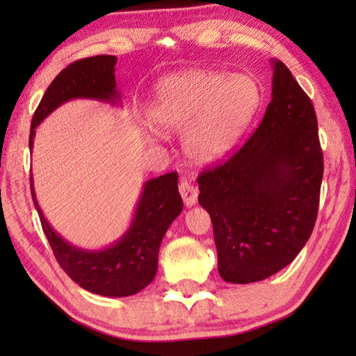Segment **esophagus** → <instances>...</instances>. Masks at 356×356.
Listing matches in <instances>:
<instances>
[{
    "instance_id": "esophagus-1",
    "label": "esophagus",
    "mask_w": 356,
    "mask_h": 356,
    "mask_svg": "<svg viewBox=\"0 0 356 356\" xmlns=\"http://www.w3.org/2000/svg\"><path fill=\"white\" fill-rule=\"evenodd\" d=\"M179 194H181L183 201L188 207H193L197 202V189L188 179H181V183H179Z\"/></svg>"
}]
</instances>
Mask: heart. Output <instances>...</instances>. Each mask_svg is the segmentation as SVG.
Masks as SVG:
<instances>
[{
	"label": "heart",
	"instance_id": "1",
	"mask_svg": "<svg viewBox=\"0 0 356 356\" xmlns=\"http://www.w3.org/2000/svg\"><path fill=\"white\" fill-rule=\"evenodd\" d=\"M259 104L250 76L193 70L163 79L147 111L160 133L184 131L183 147L199 165L220 162L235 149Z\"/></svg>",
	"mask_w": 356,
	"mask_h": 356
}]
</instances>
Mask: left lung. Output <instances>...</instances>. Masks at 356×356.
<instances>
[{
	"label": "left lung",
	"instance_id": "8db88e82",
	"mask_svg": "<svg viewBox=\"0 0 356 356\" xmlns=\"http://www.w3.org/2000/svg\"><path fill=\"white\" fill-rule=\"evenodd\" d=\"M270 65L272 99L261 124L233 157L197 178L218 274L230 284L264 280L289 266L318 216L324 165L314 106L284 63Z\"/></svg>",
	"mask_w": 356,
	"mask_h": 356
}]
</instances>
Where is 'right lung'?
<instances>
[{"label": "right lung", "instance_id": "right-lung-1", "mask_svg": "<svg viewBox=\"0 0 356 356\" xmlns=\"http://www.w3.org/2000/svg\"><path fill=\"white\" fill-rule=\"evenodd\" d=\"M116 60L118 58L111 55L86 58L72 63L53 79L33 113L29 149L33 147L37 126L66 102L89 99L121 106V95L115 81ZM31 191L43 232L63 270L90 293L115 298L136 295L154 280L160 243L183 211L178 173L152 178L144 183L128 230L110 246L84 250L66 241L47 222L38 206L32 175Z\"/></svg>", "mask_w": 356, "mask_h": 356}]
</instances>
